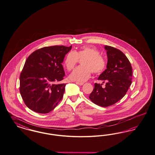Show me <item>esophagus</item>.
Listing matches in <instances>:
<instances>
[{"instance_id": "1", "label": "esophagus", "mask_w": 155, "mask_h": 155, "mask_svg": "<svg viewBox=\"0 0 155 155\" xmlns=\"http://www.w3.org/2000/svg\"><path fill=\"white\" fill-rule=\"evenodd\" d=\"M76 84L78 85L82 86L84 85V83L82 82H76Z\"/></svg>"}]
</instances>
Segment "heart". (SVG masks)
I'll return each mask as SVG.
<instances>
[{
    "instance_id": "b5f03b06",
    "label": "heart",
    "mask_w": 155,
    "mask_h": 155,
    "mask_svg": "<svg viewBox=\"0 0 155 155\" xmlns=\"http://www.w3.org/2000/svg\"><path fill=\"white\" fill-rule=\"evenodd\" d=\"M78 59H82L81 64L70 74V80L85 82L91 77V71L94 74L101 73L105 68V62L98 51L90 46H84L77 51H70L64 58V64L66 69H74Z\"/></svg>"
}]
</instances>
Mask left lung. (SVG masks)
Returning <instances> with one entry per match:
<instances>
[{
  "instance_id": "1",
  "label": "left lung",
  "mask_w": 155,
  "mask_h": 155,
  "mask_svg": "<svg viewBox=\"0 0 155 155\" xmlns=\"http://www.w3.org/2000/svg\"><path fill=\"white\" fill-rule=\"evenodd\" d=\"M104 48L107 57V69L98 80L107 81L105 87L96 83L89 98L98 106L107 107L120 101L126 94L132 84V69L128 58L121 51L109 46H105Z\"/></svg>"
}]
</instances>
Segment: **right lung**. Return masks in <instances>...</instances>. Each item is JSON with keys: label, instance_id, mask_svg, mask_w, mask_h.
I'll use <instances>...</instances> for the list:
<instances>
[{"label": "right lung", "instance_id": "obj_1", "mask_svg": "<svg viewBox=\"0 0 155 155\" xmlns=\"http://www.w3.org/2000/svg\"><path fill=\"white\" fill-rule=\"evenodd\" d=\"M72 46L45 47L27 58L20 75V93L29 109L48 113L62 100L66 84H57L64 79L62 62Z\"/></svg>", "mask_w": 155, "mask_h": 155}]
</instances>
